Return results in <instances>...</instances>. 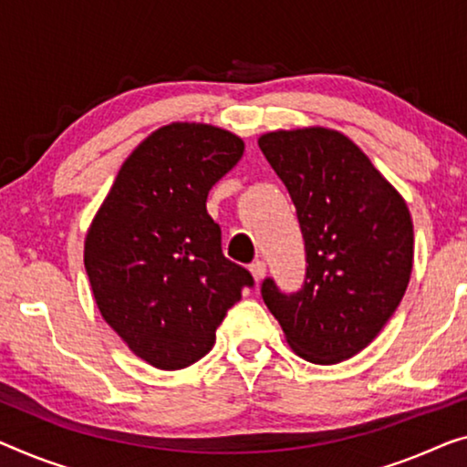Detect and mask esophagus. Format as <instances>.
<instances>
[{
  "label": "esophagus",
  "instance_id": "esophagus-1",
  "mask_svg": "<svg viewBox=\"0 0 467 467\" xmlns=\"http://www.w3.org/2000/svg\"><path fill=\"white\" fill-rule=\"evenodd\" d=\"M249 270H252V275L255 278V283H260L264 276H266V264H264L262 260H255L252 266H249Z\"/></svg>",
  "mask_w": 467,
  "mask_h": 467
}]
</instances>
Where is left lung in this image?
<instances>
[{"label": "left lung", "mask_w": 467, "mask_h": 467, "mask_svg": "<svg viewBox=\"0 0 467 467\" xmlns=\"http://www.w3.org/2000/svg\"><path fill=\"white\" fill-rule=\"evenodd\" d=\"M257 144L294 201L308 264L294 294L264 278V304L302 358L339 363L378 337L405 296L413 268L411 213L339 131H270Z\"/></svg>", "instance_id": "left-lung-1"}]
</instances>
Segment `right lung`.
Segmentation results:
<instances>
[{"mask_svg":"<svg viewBox=\"0 0 467 467\" xmlns=\"http://www.w3.org/2000/svg\"><path fill=\"white\" fill-rule=\"evenodd\" d=\"M243 155L226 130L171 123L125 159L86 236V273L104 321L146 363L176 371L212 350L254 276L222 254L207 192Z\"/></svg>","mask_w":467,"mask_h":467,"instance_id":"right-lung-1","label":"right lung"}]
</instances>
